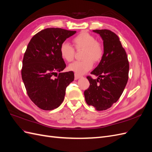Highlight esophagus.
I'll use <instances>...</instances> for the list:
<instances>
[{"label": "esophagus", "instance_id": "obj_1", "mask_svg": "<svg viewBox=\"0 0 152 152\" xmlns=\"http://www.w3.org/2000/svg\"><path fill=\"white\" fill-rule=\"evenodd\" d=\"M81 77H82V76L81 75H80V74H78V73H75V79L77 80V79H80V78H81Z\"/></svg>", "mask_w": 152, "mask_h": 152}]
</instances>
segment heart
I'll use <instances>...</instances> for the list:
<instances>
[{
  "label": "heart",
  "mask_w": 152,
  "mask_h": 152,
  "mask_svg": "<svg viewBox=\"0 0 152 152\" xmlns=\"http://www.w3.org/2000/svg\"><path fill=\"white\" fill-rule=\"evenodd\" d=\"M72 43L77 50H83L82 61H77L68 66V70L78 74H83L93 68V62L98 63L103 56V47L96 41L95 37L88 32L82 31L72 39ZM61 58L67 62L73 61L75 50L68 43H63L59 49Z\"/></svg>",
  "instance_id": "b5f03b06"
}]
</instances>
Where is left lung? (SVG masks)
Instances as JSON below:
<instances>
[{"instance_id": "1", "label": "left lung", "mask_w": 152, "mask_h": 152, "mask_svg": "<svg viewBox=\"0 0 152 152\" xmlns=\"http://www.w3.org/2000/svg\"><path fill=\"white\" fill-rule=\"evenodd\" d=\"M103 40L104 53L99 65L87 76L90 86L84 91L87 104L96 110H107L120 98L128 80L129 65L118 37L109 30H94Z\"/></svg>"}]
</instances>
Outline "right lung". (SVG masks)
<instances>
[{
    "label": "right lung",
    "mask_w": 152,
    "mask_h": 152,
    "mask_svg": "<svg viewBox=\"0 0 152 152\" xmlns=\"http://www.w3.org/2000/svg\"><path fill=\"white\" fill-rule=\"evenodd\" d=\"M75 33L59 28H45L28 43L23 59L21 77L29 98L40 109L52 110L59 107L66 87L74 80L73 72L60 73L66 64L59 49Z\"/></svg>",
    "instance_id": "1"
}]
</instances>
